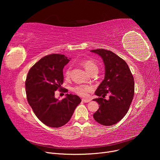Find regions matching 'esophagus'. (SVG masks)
I'll return each instance as SVG.
<instances>
[{
  "label": "esophagus",
  "instance_id": "esophagus-1",
  "mask_svg": "<svg viewBox=\"0 0 160 160\" xmlns=\"http://www.w3.org/2000/svg\"><path fill=\"white\" fill-rule=\"evenodd\" d=\"M82 101H83V102H84V103H89L91 101V99H82Z\"/></svg>",
  "mask_w": 160,
  "mask_h": 160
}]
</instances>
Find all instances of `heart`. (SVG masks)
Here are the masks:
<instances>
[{
	"mask_svg": "<svg viewBox=\"0 0 160 160\" xmlns=\"http://www.w3.org/2000/svg\"><path fill=\"white\" fill-rule=\"evenodd\" d=\"M80 63L84 67L85 70L89 72V73H90V72H91L93 71H98V67L93 60L84 59V60L81 61ZM69 75H70V69L69 68L67 69L65 72V76L68 77H69ZM91 89L89 86L81 85L75 86V88L72 89V91L80 96L86 97L89 95V93L90 92Z\"/></svg>",
	"mask_w": 160,
	"mask_h": 160,
	"instance_id": "1",
	"label": "heart"
}]
</instances>
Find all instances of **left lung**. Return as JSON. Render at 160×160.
<instances>
[{
  "mask_svg": "<svg viewBox=\"0 0 160 160\" xmlns=\"http://www.w3.org/2000/svg\"><path fill=\"white\" fill-rule=\"evenodd\" d=\"M91 52L98 55L105 65V78L95 92L100 97L94 99L99 105L93 114L97 122L103 125L118 123L129 110L134 95V79L128 64L114 52L105 49H95ZM110 94L107 100L104 96Z\"/></svg>",
  "mask_w": 160,
  "mask_h": 160,
  "instance_id": "1",
  "label": "left lung"
}]
</instances>
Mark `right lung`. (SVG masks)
Segmentation results:
<instances>
[{"label":"right lung","instance_id":"1","mask_svg":"<svg viewBox=\"0 0 160 160\" xmlns=\"http://www.w3.org/2000/svg\"><path fill=\"white\" fill-rule=\"evenodd\" d=\"M70 59L64 55H47L31 67L26 79L28 103L38 119L51 128L65 125L81 101L76 95L67 93L61 101L55 97V91L61 89L62 69Z\"/></svg>","mask_w":160,"mask_h":160}]
</instances>
